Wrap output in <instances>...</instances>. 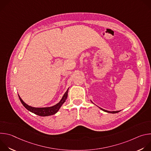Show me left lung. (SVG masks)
I'll use <instances>...</instances> for the list:
<instances>
[{"mask_svg":"<svg viewBox=\"0 0 151 151\" xmlns=\"http://www.w3.org/2000/svg\"><path fill=\"white\" fill-rule=\"evenodd\" d=\"M100 109H101L102 111L106 112H108V113H111V114H116V113H118V112H120V111H106V110H104V109L101 108V107H100Z\"/></svg>","mask_w":151,"mask_h":151,"instance_id":"8db88e82","label":"left lung"}]
</instances>
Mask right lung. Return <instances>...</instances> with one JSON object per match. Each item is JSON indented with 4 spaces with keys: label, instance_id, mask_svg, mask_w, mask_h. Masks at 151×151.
<instances>
[{
    "label": "right lung",
    "instance_id": "1",
    "mask_svg": "<svg viewBox=\"0 0 151 151\" xmlns=\"http://www.w3.org/2000/svg\"><path fill=\"white\" fill-rule=\"evenodd\" d=\"M69 88L67 90L66 93H64V94L63 95L61 100L57 104H56L55 105L51 106V107H32V106H29L28 104H27L26 103H24L23 101V100L21 99V98L19 97V95H18V97H19V99L21 103L23 104V105L26 107V108L28 111H29L30 112H32V113H33L36 115L40 116H50V115H54L58 111V110L60 109L61 106L63 105V104L64 102L66 101V100L67 99Z\"/></svg>",
    "mask_w": 151,
    "mask_h": 151
}]
</instances>
